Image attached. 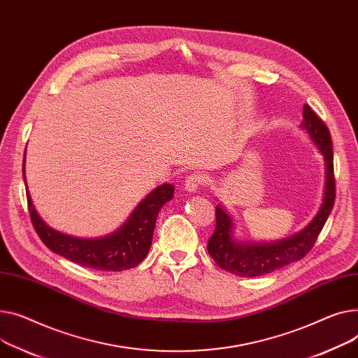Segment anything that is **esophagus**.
Instances as JSON below:
<instances>
[{"instance_id":"34e87169","label":"esophagus","mask_w":358,"mask_h":358,"mask_svg":"<svg viewBox=\"0 0 358 358\" xmlns=\"http://www.w3.org/2000/svg\"><path fill=\"white\" fill-rule=\"evenodd\" d=\"M206 182V177L201 174V173H192L189 174L185 181H184V187L187 192H197V189Z\"/></svg>"}]
</instances>
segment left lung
<instances>
[{
	"mask_svg": "<svg viewBox=\"0 0 358 358\" xmlns=\"http://www.w3.org/2000/svg\"><path fill=\"white\" fill-rule=\"evenodd\" d=\"M302 127L311 134L315 144L325 158V193L322 206L315 216L301 233L276 243L269 245H242L236 243L231 237L233 222L229 214L220 207H216V229L208 239L207 250L216 264L234 275L255 278L271 273L287 266L292 262L305 257L315 245V241L334 207L336 201V177H334V154L329 129L322 119L303 105Z\"/></svg>",
	"mask_w": 358,
	"mask_h": 358,
	"instance_id": "obj_1",
	"label": "left lung"
}]
</instances>
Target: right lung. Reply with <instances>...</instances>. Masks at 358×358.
Returning <instances> with one entry per match:
<instances>
[{
	"label": "right lung",
	"mask_w": 358,
	"mask_h": 358,
	"mask_svg": "<svg viewBox=\"0 0 358 358\" xmlns=\"http://www.w3.org/2000/svg\"><path fill=\"white\" fill-rule=\"evenodd\" d=\"M173 196L174 185L162 184L138 204L121 229L108 237L90 241L62 234L47 226L37 214L29 192L27 203L33 227L41 242L50 250L85 268L103 272H121L135 268L145 259L151 248L158 213Z\"/></svg>",
	"instance_id": "right-lung-1"
}]
</instances>
